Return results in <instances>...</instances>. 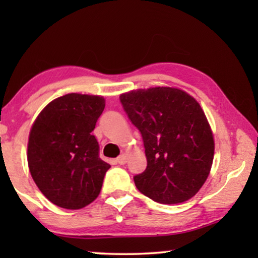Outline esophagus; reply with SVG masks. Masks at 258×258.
I'll return each mask as SVG.
<instances>
[{
    "label": "esophagus",
    "mask_w": 258,
    "mask_h": 258,
    "mask_svg": "<svg viewBox=\"0 0 258 258\" xmlns=\"http://www.w3.org/2000/svg\"><path fill=\"white\" fill-rule=\"evenodd\" d=\"M126 161H128V154H126V153H123L121 156H118L117 160H116V162H117V163L121 164V165L125 164Z\"/></svg>",
    "instance_id": "34e87169"
}]
</instances>
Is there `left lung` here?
Listing matches in <instances>:
<instances>
[{
	"label": "left lung",
	"mask_w": 258,
	"mask_h": 258,
	"mask_svg": "<svg viewBox=\"0 0 258 258\" xmlns=\"http://www.w3.org/2000/svg\"><path fill=\"white\" fill-rule=\"evenodd\" d=\"M142 135L147 169L134 176L143 195L163 204L185 202L209 176L214 136L195 98L176 88L137 89L119 96Z\"/></svg>",
	"instance_id": "left-lung-1"
}]
</instances>
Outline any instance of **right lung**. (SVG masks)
<instances>
[{"mask_svg": "<svg viewBox=\"0 0 258 258\" xmlns=\"http://www.w3.org/2000/svg\"><path fill=\"white\" fill-rule=\"evenodd\" d=\"M104 107L102 96L67 94L51 101L31 126V177L56 206L81 209L101 191L110 165L100 158V146L91 133Z\"/></svg>", "mask_w": 258, "mask_h": 258, "instance_id": "1", "label": "right lung"}]
</instances>
